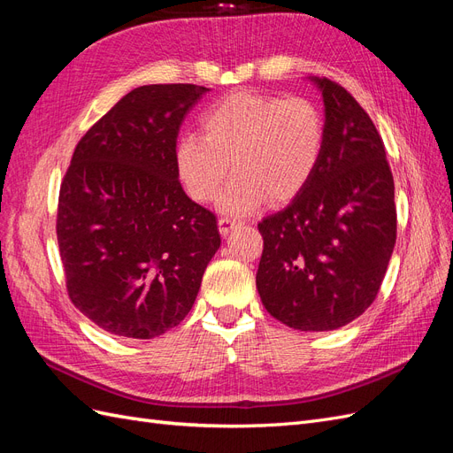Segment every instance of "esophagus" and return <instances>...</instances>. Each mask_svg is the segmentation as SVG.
I'll return each mask as SVG.
<instances>
[{
	"mask_svg": "<svg viewBox=\"0 0 453 453\" xmlns=\"http://www.w3.org/2000/svg\"><path fill=\"white\" fill-rule=\"evenodd\" d=\"M240 225L238 219H230V217H221L219 219V232H221V236H228L232 230Z\"/></svg>",
	"mask_w": 453,
	"mask_h": 453,
	"instance_id": "34e87169",
	"label": "esophagus"
}]
</instances>
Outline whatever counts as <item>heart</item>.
<instances>
[{
	"mask_svg": "<svg viewBox=\"0 0 453 453\" xmlns=\"http://www.w3.org/2000/svg\"><path fill=\"white\" fill-rule=\"evenodd\" d=\"M200 134H187L173 150L177 177L196 202L221 195L226 213H250L266 200L298 196L318 170L325 149V117L308 98L234 92L200 119Z\"/></svg>",
	"mask_w": 453,
	"mask_h": 453,
	"instance_id": "obj_1",
	"label": "heart"
}]
</instances>
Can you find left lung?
Here are the masks:
<instances>
[{
    "label": "left lung",
    "mask_w": 453,
    "mask_h": 453,
    "mask_svg": "<svg viewBox=\"0 0 453 453\" xmlns=\"http://www.w3.org/2000/svg\"><path fill=\"white\" fill-rule=\"evenodd\" d=\"M325 149L306 188L258 223L257 291L270 315L306 333L334 331L372 304L396 240L386 147L365 109L328 79Z\"/></svg>",
    "instance_id": "left-lung-1"
}]
</instances>
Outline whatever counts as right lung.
Instances as JSON below:
<instances>
[{"label":"right lung","mask_w":453,"mask_h":453,"mask_svg":"<svg viewBox=\"0 0 453 453\" xmlns=\"http://www.w3.org/2000/svg\"><path fill=\"white\" fill-rule=\"evenodd\" d=\"M210 88L145 85L75 147L57 234L77 310L115 336L149 340L180 325L221 245L215 215L190 200L173 150L181 122Z\"/></svg>","instance_id":"right-lung-1"}]
</instances>
